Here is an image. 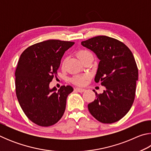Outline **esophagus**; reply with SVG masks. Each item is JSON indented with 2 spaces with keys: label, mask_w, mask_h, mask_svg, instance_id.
<instances>
[{
  "label": "esophagus",
  "mask_w": 151,
  "mask_h": 151,
  "mask_svg": "<svg viewBox=\"0 0 151 151\" xmlns=\"http://www.w3.org/2000/svg\"><path fill=\"white\" fill-rule=\"evenodd\" d=\"M75 91L79 92V93H83V92H84V91H85V89L81 88H75Z\"/></svg>",
  "instance_id": "1"
}]
</instances>
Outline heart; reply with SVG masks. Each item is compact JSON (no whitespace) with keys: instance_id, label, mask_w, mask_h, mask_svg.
I'll return each instance as SVG.
<instances>
[{"instance_id":"heart-1","label":"heart","mask_w":151,"mask_h":151,"mask_svg":"<svg viewBox=\"0 0 151 151\" xmlns=\"http://www.w3.org/2000/svg\"><path fill=\"white\" fill-rule=\"evenodd\" d=\"M91 54L90 52H88V50H79L77 52V57L80 60H82L83 58H85L86 56H87L88 55ZM88 78V75H78L75 76L73 78V83L76 84V85H83L85 83V81L86 80V78Z\"/></svg>"}]
</instances>
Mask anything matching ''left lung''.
<instances>
[{
    "mask_svg": "<svg viewBox=\"0 0 151 151\" xmlns=\"http://www.w3.org/2000/svg\"><path fill=\"white\" fill-rule=\"evenodd\" d=\"M81 45L95 53L100 62L94 81L105 90L88 104L97 121L111 124L126 115L133 104L138 68L131 50L123 42L106 36H98Z\"/></svg>",
    "mask_w": 151,
    "mask_h": 151,
    "instance_id": "obj_1",
    "label": "left lung"
}]
</instances>
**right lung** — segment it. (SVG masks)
<instances>
[{
	"label": "right lung",
	"instance_id": "right-lung-1",
	"mask_svg": "<svg viewBox=\"0 0 151 151\" xmlns=\"http://www.w3.org/2000/svg\"><path fill=\"white\" fill-rule=\"evenodd\" d=\"M74 42L48 40L35 44L20 55L15 71L18 101L26 116L41 127L57 123L65 111L66 98L73 91L71 86L49 88L57 75L60 60Z\"/></svg>",
	"mask_w": 151,
	"mask_h": 151
}]
</instances>
